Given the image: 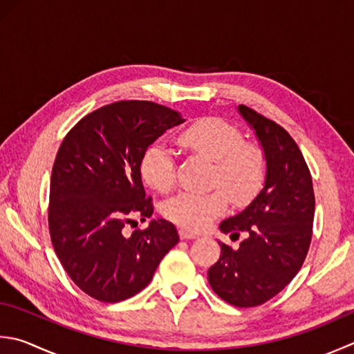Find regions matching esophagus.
<instances>
[{"instance_id": "1", "label": "esophagus", "mask_w": 354, "mask_h": 354, "mask_svg": "<svg viewBox=\"0 0 354 354\" xmlns=\"http://www.w3.org/2000/svg\"><path fill=\"white\" fill-rule=\"evenodd\" d=\"M179 236H181V239H195L199 236V234L195 232L187 230V228H181V230H179Z\"/></svg>"}]
</instances>
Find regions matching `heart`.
Segmentation results:
<instances>
[{
    "instance_id": "1",
    "label": "heart",
    "mask_w": 354,
    "mask_h": 354,
    "mask_svg": "<svg viewBox=\"0 0 354 354\" xmlns=\"http://www.w3.org/2000/svg\"><path fill=\"white\" fill-rule=\"evenodd\" d=\"M176 142L213 162L210 185L224 188L234 203L250 199L264 181V151L258 145L244 142L241 131L219 118H203L190 124L179 131ZM141 171L144 181L158 192H169L175 184V159L161 144L145 151ZM223 191L178 193L164 204L162 213L187 230H204L227 210L228 198Z\"/></svg>"
}]
</instances>
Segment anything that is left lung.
<instances>
[{
    "mask_svg": "<svg viewBox=\"0 0 354 354\" xmlns=\"http://www.w3.org/2000/svg\"><path fill=\"white\" fill-rule=\"evenodd\" d=\"M266 156L261 192L241 213L221 223L230 238L244 234L238 250L223 242L209 282L221 299L234 307H256L272 299L299 272L313 232L315 192L299 147L286 129L238 106Z\"/></svg>",
    "mask_w": 354,
    "mask_h": 354,
    "instance_id": "left-lung-1",
    "label": "left lung"
}]
</instances>
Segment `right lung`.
<instances>
[{
    "label": "right lung",
    "mask_w": 354,
    "mask_h": 354,
    "mask_svg": "<svg viewBox=\"0 0 354 354\" xmlns=\"http://www.w3.org/2000/svg\"><path fill=\"white\" fill-rule=\"evenodd\" d=\"M183 116L150 101H118L66 135L50 178L48 230L59 262L82 292L120 302L149 286L159 262L179 242L176 227L151 219L145 230L124 227L153 213L145 196V151Z\"/></svg>",
    "instance_id": "right-lung-1"
}]
</instances>
